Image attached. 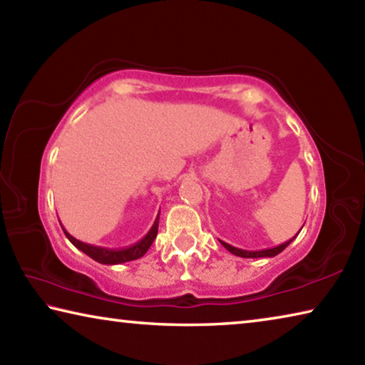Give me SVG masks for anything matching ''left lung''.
<instances>
[{
	"label": "left lung",
	"instance_id": "8db88e82",
	"mask_svg": "<svg viewBox=\"0 0 365 365\" xmlns=\"http://www.w3.org/2000/svg\"><path fill=\"white\" fill-rule=\"evenodd\" d=\"M302 228V227H301ZM298 237V235H294V237L289 240V242L283 243L280 246H275V248H269V250H259V251H246V250H240V248H235V246L228 245L225 242H220L222 246H224L225 250H228L232 252V255L238 256V257H251V259H257V257H274L277 255H280V252L287 248V246L293 242V240Z\"/></svg>",
	"mask_w": 365,
	"mask_h": 365
}]
</instances>
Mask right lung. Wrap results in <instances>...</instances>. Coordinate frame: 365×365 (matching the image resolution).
Returning <instances> with one entry per match:
<instances>
[{"label":"right lung","mask_w":365,"mask_h":365,"mask_svg":"<svg viewBox=\"0 0 365 365\" xmlns=\"http://www.w3.org/2000/svg\"><path fill=\"white\" fill-rule=\"evenodd\" d=\"M158 225H159V214H158L156 220H154L153 227L150 228V232H148L138 243L127 246V248H120V250H110V248H103V246L83 243V242H80V240L73 238L72 235L66 230V228H63V230L66 233V237L69 238V242L76 246L77 250L85 252L86 256H90L93 261L100 262V264H106V265H115V264L135 261V259H140L141 256H145L146 251L150 250V246L153 245L154 238H156Z\"/></svg>","instance_id":"add662e5"}]
</instances>
